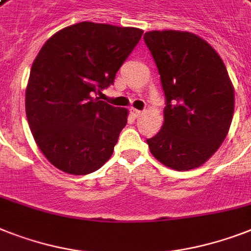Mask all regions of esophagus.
<instances>
[{
  "label": "esophagus",
  "instance_id": "obj_1",
  "mask_svg": "<svg viewBox=\"0 0 251 251\" xmlns=\"http://www.w3.org/2000/svg\"><path fill=\"white\" fill-rule=\"evenodd\" d=\"M130 112H131L132 117H139V116L143 113V112L139 111V109H135V108H131V109H130Z\"/></svg>",
  "mask_w": 251,
  "mask_h": 251
}]
</instances>
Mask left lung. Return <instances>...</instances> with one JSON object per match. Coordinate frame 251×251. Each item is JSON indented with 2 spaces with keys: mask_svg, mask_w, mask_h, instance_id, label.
I'll list each match as a JSON object with an SVG mask.
<instances>
[{
  "mask_svg": "<svg viewBox=\"0 0 251 251\" xmlns=\"http://www.w3.org/2000/svg\"><path fill=\"white\" fill-rule=\"evenodd\" d=\"M166 97L164 126L147 139L166 168L188 172L203 165L225 142L235 111L227 68L206 41L184 30L144 34Z\"/></svg>",
  "mask_w": 251,
  "mask_h": 251,
  "instance_id": "1",
  "label": "left lung"
}]
</instances>
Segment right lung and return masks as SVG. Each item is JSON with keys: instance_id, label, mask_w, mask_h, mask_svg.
<instances>
[{"instance_id": "obj_1", "label": "right lung", "mask_w": 251, "mask_h": 251, "mask_svg": "<svg viewBox=\"0 0 251 251\" xmlns=\"http://www.w3.org/2000/svg\"><path fill=\"white\" fill-rule=\"evenodd\" d=\"M134 26L82 22L49 38L25 89L29 129L44 156L72 175L97 172L111 158L129 111L95 97L139 42Z\"/></svg>"}]
</instances>
